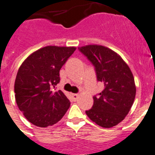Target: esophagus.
<instances>
[{
	"label": "esophagus",
	"instance_id": "34e87169",
	"mask_svg": "<svg viewBox=\"0 0 155 155\" xmlns=\"http://www.w3.org/2000/svg\"><path fill=\"white\" fill-rule=\"evenodd\" d=\"M71 97H72V99L74 101H76L79 98V95L78 94H71Z\"/></svg>",
	"mask_w": 155,
	"mask_h": 155
}]
</instances>
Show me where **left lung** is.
Wrapping results in <instances>:
<instances>
[{"instance_id": "obj_1", "label": "left lung", "mask_w": 155, "mask_h": 155, "mask_svg": "<svg viewBox=\"0 0 155 155\" xmlns=\"http://www.w3.org/2000/svg\"><path fill=\"white\" fill-rule=\"evenodd\" d=\"M79 50L94 65L98 81L104 89L94 96L91 109L86 110L89 119L104 128L112 127L125 119L134 103L136 87L130 68L111 49L91 45Z\"/></svg>"}]
</instances>
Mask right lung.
<instances>
[{
  "instance_id": "obj_1",
  "label": "right lung",
  "mask_w": 155,
  "mask_h": 155,
  "mask_svg": "<svg viewBox=\"0 0 155 155\" xmlns=\"http://www.w3.org/2000/svg\"><path fill=\"white\" fill-rule=\"evenodd\" d=\"M75 47L46 46L34 51L22 63L14 84L17 106L28 121L40 127L58 123L70 107L60 90L51 87L60 83V70Z\"/></svg>"
}]
</instances>
